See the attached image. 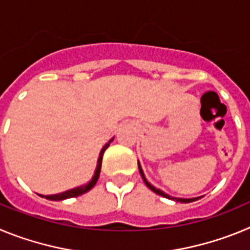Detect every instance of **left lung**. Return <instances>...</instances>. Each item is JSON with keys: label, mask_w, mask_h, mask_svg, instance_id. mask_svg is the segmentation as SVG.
Masks as SVG:
<instances>
[{"label": "left lung", "mask_w": 250, "mask_h": 250, "mask_svg": "<svg viewBox=\"0 0 250 250\" xmlns=\"http://www.w3.org/2000/svg\"><path fill=\"white\" fill-rule=\"evenodd\" d=\"M138 167H139V171H140L141 178H143L144 183H145V184H146V187L149 188L150 190H152V191H154V193L158 194V195H161V196H164V198H167V199L175 200V202H180V203H191V202H195V200H198V199H200V198H202V196H199V198H191V199H183V198H173V196L167 195V194H165L164 191H161L160 189H156V188L154 187V185H151L149 182H147L146 178H145V175H144V171H143V169H141L140 163H139V161H138Z\"/></svg>", "instance_id": "left-lung-1"}]
</instances>
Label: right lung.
Wrapping results in <instances>:
<instances>
[{
    "instance_id": "1",
    "label": "right lung",
    "mask_w": 250,
    "mask_h": 250,
    "mask_svg": "<svg viewBox=\"0 0 250 250\" xmlns=\"http://www.w3.org/2000/svg\"><path fill=\"white\" fill-rule=\"evenodd\" d=\"M114 140V138L111 139V140L107 143V144L104 145V147L101 149L100 151V155H99V159H98V167H96V170H95V174L94 176H92V179L90 180L87 184L85 185H80V187L77 188H74V189H70V190L67 191H63V193H60V194H55V195H41L43 196V198H46V199L48 200H65V199H68V198H75V196H79V195H83V194L87 193L89 190H91L92 188L95 187V184H96V182L99 180V176H100V171H101V163H103V155L104 152H105V150L109 147L110 143Z\"/></svg>"
}]
</instances>
